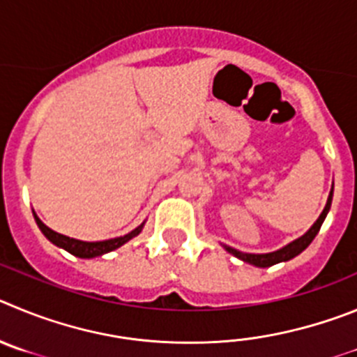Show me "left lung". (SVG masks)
<instances>
[{"label":"left lung","instance_id":"1","mask_svg":"<svg viewBox=\"0 0 357 357\" xmlns=\"http://www.w3.org/2000/svg\"><path fill=\"white\" fill-rule=\"evenodd\" d=\"M333 190H335V183H333V188H331L329 197H327L326 208L322 210L320 217L317 218V222H314L313 226H311L310 229H307L306 233L301 236V238L294 240V242H290L288 245L281 247V249L274 250V252H265V255H252V252H242V250L234 249V247H229V245H222V247L227 250V252H229V255H233L234 258L242 259V261L249 263V265L259 266V268H266V266H272V265H275V263L288 261V259L295 258V256L301 255V252H303V250L306 249V247L310 245L311 242H313L314 236L319 234L320 226L324 224V220H326L327 213H329V210H331V202H333Z\"/></svg>","mask_w":357,"mask_h":357}]
</instances>
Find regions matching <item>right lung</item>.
Returning a JSON list of instances; mask_svg holds the SVG:
<instances>
[{
	"label": "right lung",
	"mask_w": 357,
	"mask_h": 357,
	"mask_svg": "<svg viewBox=\"0 0 357 357\" xmlns=\"http://www.w3.org/2000/svg\"><path fill=\"white\" fill-rule=\"evenodd\" d=\"M33 217H35V222H37L38 229L43 231V234L46 236L47 240H50L51 243H54V245L60 247V249L67 250V252H70L73 256H78V258H85V259L98 258V256H102V255H107V252H112V250L119 249L121 245H124L126 242H130L131 238H135L137 234H140L144 224H146V220H144L139 227H135L133 231H130V233L124 234V236H117V238L101 240V242H83V240L70 238V236H66V234H60V233H56V231L50 229V227H47L46 224H44L43 220L37 217V213H35V211H33Z\"/></svg>",
	"instance_id": "1"
}]
</instances>
